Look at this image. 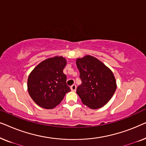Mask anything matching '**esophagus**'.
Returning a JSON list of instances; mask_svg holds the SVG:
<instances>
[{
    "label": "esophagus",
    "instance_id": "34e87169",
    "mask_svg": "<svg viewBox=\"0 0 146 146\" xmlns=\"http://www.w3.org/2000/svg\"><path fill=\"white\" fill-rule=\"evenodd\" d=\"M71 88V90L72 91H76V84H73L72 86L70 87Z\"/></svg>",
    "mask_w": 146,
    "mask_h": 146
}]
</instances>
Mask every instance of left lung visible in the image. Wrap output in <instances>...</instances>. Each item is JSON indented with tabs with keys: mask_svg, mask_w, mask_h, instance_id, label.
I'll use <instances>...</instances> for the list:
<instances>
[{
	"mask_svg": "<svg viewBox=\"0 0 146 146\" xmlns=\"http://www.w3.org/2000/svg\"><path fill=\"white\" fill-rule=\"evenodd\" d=\"M82 84L76 93L84 104L91 109H98L108 102L116 90L112 72L106 66L91 56L76 60Z\"/></svg>",
	"mask_w": 146,
	"mask_h": 146,
	"instance_id": "8db88e82",
	"label": "left lung"
}]
</instances>
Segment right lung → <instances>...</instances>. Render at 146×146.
<instances>
[{"instance_id": "add662e5", "label": "right lung", "mask_w": 146, "mask_h": 146, "mask_svg": "<svg viewBox=\"0 0 146 146\" xmlns=\"http://www.w3.org/2000/svg\"><path fill=\"white\" fill-rule=\"evenodd\" d=\"M66 60L63 57L46 59L30 74L28 91L34 102L42 108L52 109L59 104L70 91L63 70Z\"/></svg>"}]
</instances>
